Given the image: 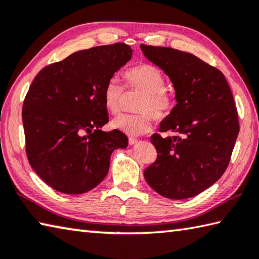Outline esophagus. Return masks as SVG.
<instances>
[{
  "label": "esophagus",
  "mask_w": 259,
  "mask_h": 259,
  "mask_svg": "<svg viewBox=\"0 0 259 259\" xmlns=\"http://www.w3.org/2000/svg\"><path fill=\"white\" fill-rule=\"evenodd\" d=\"M137 143H138V140H137V139H135V138H129V145H130V146L136 145Z\"/></svg>",
  "instance_id": "34e87169"
}]
</instances>
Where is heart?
Here are the masks:
<instances>
[{"label": "heart", "instance_id": "obj_1", "mask_svg": "<svg viewBox=\"0 0 259 259\" xmlns=\"http://www.w3.org/2000/svg\"><path fill=\"white\" fill-rule=\"evenodd\" d=\"M124 80L126 88L144 93L137 107L140 113L117 116L112 121V126L130 137H137L152 129L154 116L158 120L166 119L175 109V100L165 89L163 72L153 64L142 63L128 69L124 72ZM123 97L124 87L115 78L109 79L103 89V98L112 114L120 113Z\"/></svg>", "mask_w": 259, "mask_h": 259}]
</instances>
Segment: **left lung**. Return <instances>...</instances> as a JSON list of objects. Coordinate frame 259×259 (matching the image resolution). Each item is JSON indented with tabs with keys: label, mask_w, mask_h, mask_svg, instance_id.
<instances>
[{
	"label": "left lung",
	"mask_w": 259,
	"mask_h": 259,
	"mask_svg": "<svg viewBox=\"0 0 259 259\" xmlns=\"http://www.w3.org/2000/svg\"><path fill=\"white\" fill-rule=\"evenodd\" d=\"M173 83L177 105L150 142L157 158L144 172L148 185L170 199L200 194L222 177L239 134L238 112L224 74L194 54L140 45Z\"/></svg>",
	"instance_id": "1"
}]
</instances>
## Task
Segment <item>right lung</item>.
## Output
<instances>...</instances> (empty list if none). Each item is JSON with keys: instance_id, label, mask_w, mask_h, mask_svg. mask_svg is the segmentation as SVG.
Wrapping results in <instances>:
<instances>
[{"instance_id": "obj_1", "label": "right lung", "mask_w": 259, "mask_h": 259, "mask_svg": "<svg viewBox=\"0 0 259 259\" xmlns=\"http://www.w3.org/2000/svg\"><path fill=\"white\" fill-rule=\"evenodd\" d=\"M124 43L79 51L40 70L23 101L26 153L46 185L63 194L92 190L109 172L114 149L128 137L109 122L103 89L131 59Z\"/></svg>"}]
</instances>
